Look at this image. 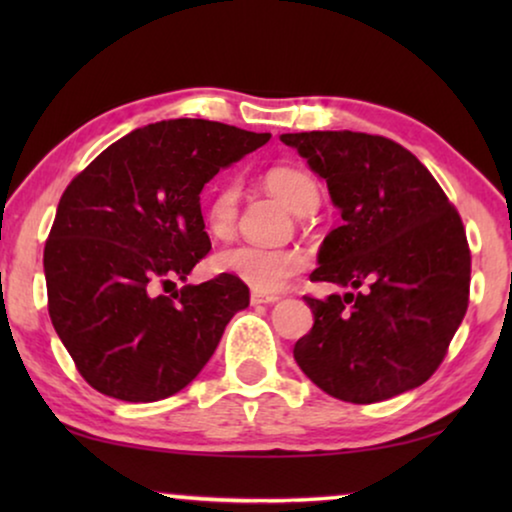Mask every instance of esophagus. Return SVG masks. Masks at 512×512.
Listing matches in <instances>:
<instances>
[{
  "mask_svg": "<svg viewBox=\"0 0 512 512\" xmlns=\"http://www.w3.org/2000/svg\"><path fill=\"white\" fill-rule=\"evenodd\" d=\"M279 300L275 293H261V291H251V305H270Z\"/></svg>",
  "mask_w": 512,
  "mask_h": 512,
  "instance_id": "obj_1",
  "label": "esophagus"
}]
</instances>
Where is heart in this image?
I'll return each mask as SVG.
<instances>
[{
	"label": "heart",
	"mask_w": 512,
	"mask_h": 512,
	"mask_svg": "<svg viewBox=\"0 0 512 512\" xmlns=\"http://www.w3.org/2000/svg\"><path fill=\"white\" fill-rule=\"evenodd\" d=\"M265 186L275 193L291 212L312 214L319 207V184L310 172L291 165H277L265 172ZM237 186L233 181L219 186L207 205V228L223 237L237 221ZM307 265L305 251L296 247H258V244H233L214 256V268L242 279L256 291H277Z\"/></svg>",
	"instance_id": "b5f03b06"
}]
</instances>
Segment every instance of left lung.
I'll use <instances>...</instances> for the list:
<instances>
[{"label":"left lung","mask_w":512,"mask_h":512,"mask_svg":"<svg viewBox=\"0 0 512 512\" xmlns=\"http://www.w3.org/2000/svg\"><path fill=\"white\" fill-rule=\"evenodd\" d=\"M282 142L326 179L342 216L310 279L356 289L305 296L314 326L293 359L347 403H380L419 387L443 363L468 310L471 249L459 212L394 139L314 130Z\"/></svg>","instance_id":"left-lung-1"}]
</instances>
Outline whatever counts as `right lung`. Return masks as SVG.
<instances>
[{"label": "right lung", "instance_id": "right-lung-1", "mask_svg": "<svg viewBox=\"0 0 512 512\" xmlns=\"http://www.w3.org/2000/svg\"><path fill=\"white\" fill-rule=\"evenodd\" d=\"M268 132L177 118L132 130L62 193L44 247L48 314L83 380L104 396L151 403L177 394L212 359L249 305L233 275L156 296L212 249L200 191Z\"/></svg>", "mask_w": 512, "mask_h": 512}]
</instances>
